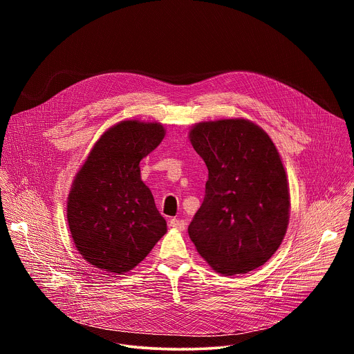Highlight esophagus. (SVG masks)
<instances>
[{
    "label": "esophagus",
    "mask_w": 354,
    "mask_h": 354,
    "mask_svg": "<svg viewBox=\"0 0 354 354\" xmlns=\"http://www.w3.org/2000/svg\"><path fill=\"white\" fill-rule=\"evenodd\" d=\"M169 227L182 231V230L186 228V221H185V220H180V218H171V220H169Z\"/></svg>",
    "instance_id": "34e87169"
}]
</instances>
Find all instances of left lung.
<instances>
[{"label":"left lung","mask_w":354,"mask_h":354,"mask_svg":"<svg viewBox=\"0 0 354 354\" xmlns=\"http://www.w3.org/2000/svg\"><path fill=\"white\" fill-rule=\"evenodd\" d=\"M190 142L209 169L190 239L221 274L255 270L273 257L288 225V185L273 141L254 123L225 119L196 124Z\"/></svg>","instance_id":"8db88e82"}]
</instances>
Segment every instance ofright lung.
Returning a JSON list of instances; mask_svg holds the SVG:
<instances>
[{"mask_svg": "<svg viewBox=\"0 0 354 354\" xmlns=\"http://www.w3.org/2000/svg\"><path fill=\"white\" fill-rule=\"evenodd\" d=\"M165 136L160 123L120 122L97 140L68 196L67 218L85 261L112 273L137 266L167 232L140 176V161Z\"/></svg>", "mask_w": 354, "mask_h": 354, "instance_id": "add662e5", "label": "right lung"}]
</instances>
